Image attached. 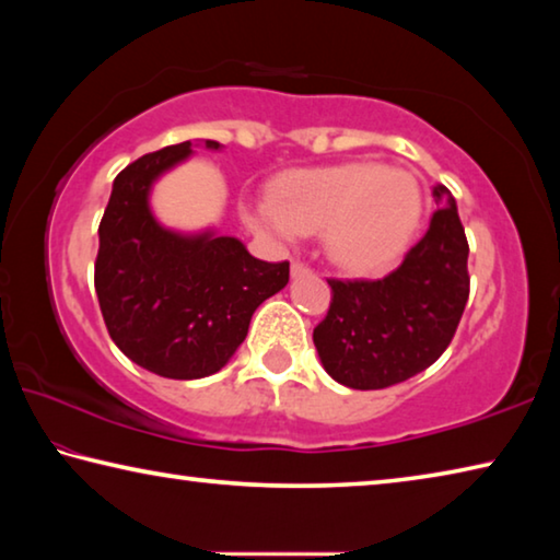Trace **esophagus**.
I'll return each instance as SVG.
<instances>
[{"label":"esophagus","mask_w":560,"mask_h":560,"mask_svg":"<svg viewBox=\"0 0 560 560\" xmlns=\"http://www.w3.org/2000/svg\"><path fill=\"white\" fill-rule=\"evenodd\" d=\"M306 273H311V269L306 267V264H301V261H293L291 264V277H306Z\"/></svg>","instance_id":"34e87169"}]
</instances>
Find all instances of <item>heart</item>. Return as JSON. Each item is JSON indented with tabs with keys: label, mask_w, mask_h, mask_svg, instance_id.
Returning a JSON list of instances; mask_svg holds the SVG:
<instances>
[{
	"label": "heart",
	"mask_w": 560,
	"mask_h": 560,
	"mask_svg": "<svg viewBox=\"0 0 560 560\" xmlns=\"http://www.w3.org/2000/svg\"><path fill=\"white\" fill-rule=\"evenodd\" d=\"M420 217L422 189L415 175L381 163L296 170L273 185V200L246 207V222L279 242L324 232L328 259L355 273L390 267Z\"/></svg>",
	"instance_id": "1"
}]
</instances>
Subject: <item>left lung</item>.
<instances>
[{
  "label": "left lung",
  "instance_id": "obj_1",
  "mask_svg": "<svg viewBox=\"0 0 560 560\" xmlns=\"http://www.w3.org/2000/svg\"><path fill=\"white\" fill-rule=\"evenodd\" d=\"M430 230L383 279H328L330 308L314 328L326 373L353 390H381L430 368L459 326L469 299V244L457 202L432 187Z\"/></svg>",
  "mask_w": 560,
  "mask_h": 560
}]
</instances>
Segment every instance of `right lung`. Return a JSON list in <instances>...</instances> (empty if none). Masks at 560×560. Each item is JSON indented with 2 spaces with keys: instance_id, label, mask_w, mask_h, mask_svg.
Segmentation results:
<instances>
[{
  "instance_id": "obj_1",
  "label": "right lung",
  "mask_w": 560,
  "mask_h": 560,
  "mask_svg": "<svg viewBox=\"0 0 560 560\" xmlns=\"http://www.w3.org/2000/svg\"><path fill=\"white\" fill-rule=\"evenodd\" d=\"M205 145L220 150L217 140ZM189 155L185 140L130 163L98 226L96 293L113 343L173 381L222 371L254 311L289 283V261L254 259L236 236L183 234L155 220L153 183Z\"/></svg>"
}]
</instances>
